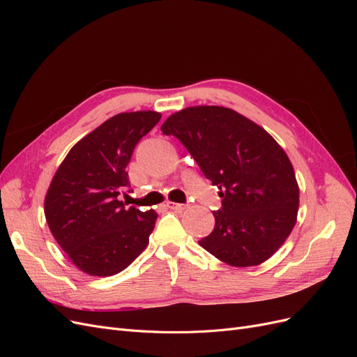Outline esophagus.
Returning a JSON list of instances; mask_svg holds the SVG:
<instances>
[{
    "mask_svg": "<svg viewBox=\"0 0 357 357\" xmlns=\"http://www.w3.org/2000/svg\"><path fill=\"white\" fill-rule=\"evenodd\" d=\"M167 207L171 208V210H174V211H181V210L186 208V205L185 204H178V202H168Z\"/></svg>",
    "mask_w": 357,
    "mask_h": 357,
    "instance_id": "34e87169",
    "label": "esophagus"
}]
</instances>
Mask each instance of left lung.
Wrapping results in <instances>:
<instances>
[{
    "label": "left lung",
    "instance_id": "obj_1",
    "mask_svg": "<svg viewBox=\"0 0 357 357\" xmlns=\"http://www.w3.org/2000/svg\"><path fill=\"white\" fill-rule=\"evenodd\" d=\"M160 131L177 137L220 189L214 229L199 243L231 266L268 261L296 223L299 186L289 156L262 126L219 105L188 107Z\"/></svg>",
    "mask_w": 357,
    "mask_h": 357
}]
</instances>
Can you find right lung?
Masks as SVG:
<instances>
[{
	"instance_id": "add662e5",
	"label": "right lung",
	"mask_w": 357,
	"mask_h": 357,
	"mask_svg": "<svg viewBox=\"0 0 357 357\" xmlns=\"http://www.w3.org/2000/svg\"><path fill=\"white\" fill-rule=\"evenodd\" d=\"M160 119L158 112L119 113L75 143L52 178L45 215L73 265L93 277L123 271L149 244L155 210L126 208V167L137 143Z\"/></svg>"
}]
</instances>
